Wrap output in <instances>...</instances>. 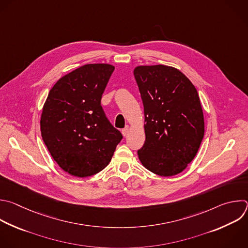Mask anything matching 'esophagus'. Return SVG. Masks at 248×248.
Segmentation results:
<instances>
[{
    "mask_svg": "<svg viewBox=\"0 0 248 248\" xmlns=\"http://www.w3.org/2000/svg\"><path fill=\"white\" fill-rule=\"evenodd\" d=\"M128 130H129V126H128V125H126L124 128H123V130H122V134H123L124 136H126V134H127Z\"/></svg>",
    "mask_w": 248,
    "mask_h": 248,
    "instance_id": "1",
    "label": "esophagus"
}]
</instances>
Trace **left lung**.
Returning <instances> with one entry per match:
<instances>
[{"instance_id":"left-lung-1","label":"left lung","mask_w":248,"mask_h":248,"mask_svg":"<svg viewBox=\"0 0 248 248\" xmlns=\"http://www.w3.org/2000/svg\"><path fill=\"white\" fill-rule=\"evenodd\" d=\"M133 74L145 116L146 139L137 152L139 159L155 174L176 175L194 159L204 135L198 92L170 66H137Z\"/></svg>"}]
</instances>
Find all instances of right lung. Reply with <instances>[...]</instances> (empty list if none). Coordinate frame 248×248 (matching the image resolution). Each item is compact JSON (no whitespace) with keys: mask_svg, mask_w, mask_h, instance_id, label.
Returning a JSON list of instances; mask_svg holds the SVG:
<instances>
[{"mask_svg":"<svg viewBox=\"0 0 248 248\" xmlns=\"http://www.w3.org/2000/svg\"><path fill=\"white\" fill-rule=\"evenodd\" d=\"M115 67L87 64L49 91L41 116L43 140L66 172L88 177L104 170L123 139L105 116L101 97Z\"/></svg>","mask_w":248,"mask_h":248,"instance_id":"1","label":"right lung"}]
</instances>
